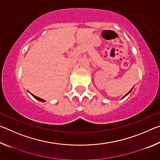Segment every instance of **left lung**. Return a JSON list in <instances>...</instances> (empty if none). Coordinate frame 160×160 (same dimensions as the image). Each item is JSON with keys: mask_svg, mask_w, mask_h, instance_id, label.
I'll list each match as a JSON object with an SVG mask.
<instances>
[{"mask_svg": "<svg viewBox=\"0 0 160 160\" xmlns=\"http://www.w3.org/2000/svg\"><path fill=\"white\" fill-rule=\"evenodd\" d=\"M131 90H132V89H131V90H130V91H129V92H128V93H127V94H126V95H125V96H124V97H126V95H127V94H129V93H130V92H131Z\"/></svg>", "mask_w": 160, "mask_h": 160, "instance_id": "left-lung-1", "label": "left lung"}]
</instances>
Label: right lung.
<instances>
[{
  "mask_svg": "<svg viewBox=\"0 0 160 160\" xmlns=\"http://www.w3.org/2000/svg\"><path fill=\"white\" fill-rule=\"evenodd\" d=\"M32 95L33 96L35 99H37L39 100V101H41V102H44V99H41V98H39V97H38L34 96V95H33V94H32Z\"/></svg>",
  "mask_w": 160,
  "mask_h": 160,
  "instance_id": "obj_1",
  "label": "right lung"
}]
</instances>
